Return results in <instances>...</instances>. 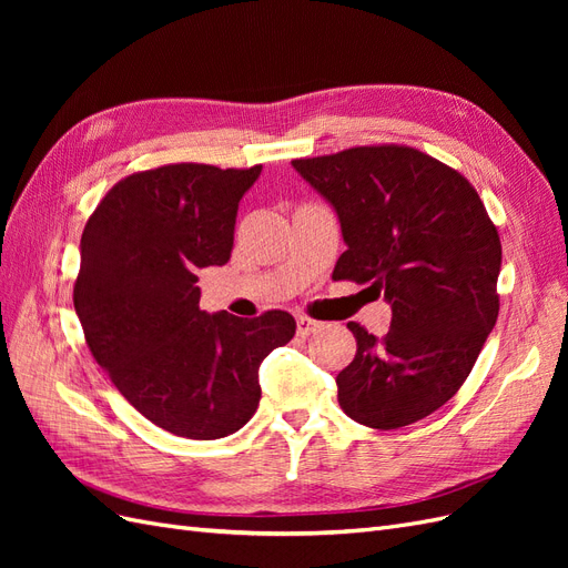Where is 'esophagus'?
Wrapping results in <instances>:
<instances>
[{
  "label": "esophagus",
  "instance_id": "1",
  "mask_svg": "<svg viewBox=\"0 0 568 568\" xmlns=\"http://www.w3.org/2000/svg\"><path fill=\"white\" fill-rule=\"evenodd\" d=\"M320 326H322V322L311 320V317H298V320H296V329H298V334H301V336H307V334L317 332Z\"/></svg>",
  "mask_w": 568,
  "mask_h": 568
}]
</instances>
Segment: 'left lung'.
I'll return each mask as SVG.
<instances>
[{
	"label": "left lung",
	"instance_id": "obj_1",
	"mask_svg": "<svg viewBox=\"0 0 568 568\" xmlns=\"http://www.w3.org/2000/svg\"><path fill=\"white\" fill-rule=\"evenodd\" d=\"M334 205L346 251L334 280L390 303L384 338L348 322L353 363L338 405L369 428H400L448 403L493 332L503 244L471 182L405 144L353 146L291 161Z\"/></svg>",
	"mask_w": 568,
	"mask_h": 568
}]
</instances>
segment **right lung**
<instances>
[{
  "label": "right lung",
  "mask_w": 568,
  "mask_h": 568,
  "mask_svg": "<svg viewBox=\"0 0 568 568\" xmlns=\"http://www.w3.org/2000/svg\"><path fill=\"white\" fill-rule=\"evenodd\" d=\"M263 165L170 163L109 189L80 239L73 305L113 386L165 432L215 440L261 403L257 367L296 334L267 311L244 320L199 307V270L225 265L239 201Z\"/></svg>",
  "instance_id": "obj_1"
}]
</instances>
